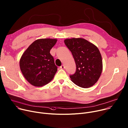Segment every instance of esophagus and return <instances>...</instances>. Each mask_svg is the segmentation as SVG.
I'll return each mask as SVG.
<instances>
[{"instance_id": "obj_1", "label": "esophagus", "mask_w": 128, "mask_h": 128, "mask_svg": "<svg viewBox=\"0 0 128 128\" xmlns=\"http://www.w3.org/2000/svg\"><path fill=\"white\" fill-rule=\"evenodd\" d=\"M60 68H62V69H64V64H62V66H61Z\"/></svg>"}]
</instances>
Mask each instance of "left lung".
Wrapping results in <instances>:
<instances>
[{
    "label": "left lung",
    "mask_w": 128,
    "mask_h": 128,
    "mask_svg": "<svg viewBox=\"0 0 128 128\" xmlns=\"http://www.w3.org/2000/svg\"><path fill=\"white\" fill-rule=\"evenodd\" d=\"M64 44L71 52L76 65L75 73L70 76L71 80L83 88L93 86L102 71V61L98 48L82 38L66 39Z\"/></svg>",
    "instance_id": "left-lung-1"
}]
</instances>
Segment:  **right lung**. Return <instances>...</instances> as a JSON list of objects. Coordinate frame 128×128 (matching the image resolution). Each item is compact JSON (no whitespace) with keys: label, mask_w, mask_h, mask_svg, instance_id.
I'll use <instances>...</instances> for the list:
<instances>
[{"label":"right lung","mask_w":128,"mask_h":128,"mask_svg":"<svg viewBox=\"0 0 128 128\" xmlns=\"http://www.w3.org/2000/svg\"><path fill=\"white\" fill-rule=\"evenodd\" d=\"M56 39H39L34 41L23 53L19 62L20 70L32 85L42 86L50 82L57 71L50 52Z\"/></svg>","instance_id":"add662e5"}]
</instances>
